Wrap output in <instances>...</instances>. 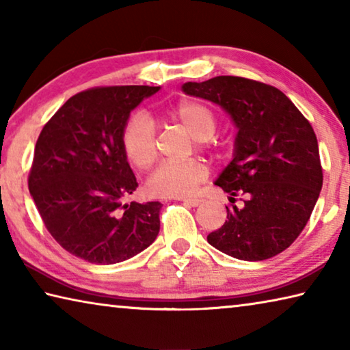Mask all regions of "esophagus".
I'll return each mask as SVG.
<instances>
[{"label":"esophagus","instance_id":"1","mask_svg":"<svg viewBox=\"0 0 350 350\" xmlns=\"http://www.w3.org/2000/svg\"><path fill=\"white\" fill-rule=\"evenodd\" d=\"M182 202L185 204V205H189V206H198V205H200V202H202V199H199V198H185V199H182Z\"/></svg>","mask_w":350,"mask_h":350}]
</instances>
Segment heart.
I'll return each mask as SVG.
<instances>
[{"mask_svg": "<svg viewBox=\"0 0 350 350\" xmlns=\"http://www.w3.org/2000/svg\"><path fill=\"white\" fill-rule=\"evenodd\" d=\"M171 117L196 139L199 148L208 146V140L215 135L217 123L208 106L199 102H183L171 112ZM123 152L135 168L148 170L157 157L156 126L145 112H135L126 122L122 134ZM206 168L198 159L185 162L162 163L146 182V188L152 196L180 198L194 193L205 180Z\"/></svg>", "mask_w": 350, "mask_h": 350, "instance_id": "b5f03b06", "label": "heart"}]
</instances>
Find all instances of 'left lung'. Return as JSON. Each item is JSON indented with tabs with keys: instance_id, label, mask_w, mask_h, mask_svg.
<instances>
[{
	"instance_id": "obj_1",
	"label": "left lung",
	"mask_w": 350,
	"mask_h": 350,
	"mask_svg": "<svg viewBox=\"0 0 350 350\" xmlns=\"http://www.w3.org/2000/svg\"><path fill=\"white\" fill-rule=\"evenodd\" d=\"M182 90L221 106L238 128L232 162L215 182L233 205L206 241L236 259L276 256L303 232L323 187L312 125L278 88L244 77L188 81Z\"/></svg>"
}]
</instances>
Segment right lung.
Returning a JSON list of instances; mask_svg holds the SVG:
<instances>
[{
  "label": "right lung",
  "instance_id": "right-lung-1",
  "mask_svg": "<svg viewBox=\"0 0 350 350\" xmlns=\"http://www.w3.org/2000/svg\"><path fill=\"white\" fill-rule=\"evenodd\" d=\"M161 86H105L75 94L35 145L29 191L47 232L91 264L144 252L161 230V202H125L137 188L122 134L131 111Z\"/></svg>",
  "mask_w": 350,
  "mask_h": 350
}]
</instances>
